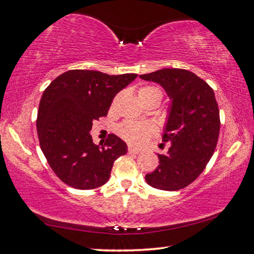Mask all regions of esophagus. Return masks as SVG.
<instances>
[{"label":"esophagus","mask_w":254,"mask_h":254,"mask_svg":"<svg viewBox=\"0 0 254 254\" xmlns=\"http://www.w3.org/2000/svg\"><path fill=\"white\" fill-rule=\"evenodd\" d=\"M128 153H129V154H138V153H140V151L137 150V149H135V147L129 146V147H128Z\"/></svg>","instance_id":"obj_1"}]
</instances>
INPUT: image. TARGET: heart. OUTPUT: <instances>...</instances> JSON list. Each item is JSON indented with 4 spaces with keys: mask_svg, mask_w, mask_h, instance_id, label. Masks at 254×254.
I'll return each instance as SVG.
<instances>
[{
    "mask_svg": "<svg viewBox=\"0 0 254 254\" xmlns=\"http://www.w3.org/2000/svg\"><path fill=\"white\" fill-rule=\"evenodd\" d=\"M139 97H147L152 95H157L160 101L162 97L161 89L155 86H144L138 91ZM119 136L124 138L126 142L136 146H142L147 143L155 134V128L151 124H139L134 122H124L122 125H119L117 128Z\"/></svg>",
    "mask_w": 254,
    "mask_h": 254,
    "instance_id": "b5f03b06",
    "label": "heart"
}]
</instances>
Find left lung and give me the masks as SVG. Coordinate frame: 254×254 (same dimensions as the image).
I'll use <instances>...</instances> for the list:
<instances>
[{"label":"left lung","instance_id":"left-lung-1","mask_svg":"<svg viewBox=\"0 0 254 254\" xmlns=\"http://www.w3.org/2000/svg\"><path fill=\"white\" fill-rule=\"evenodd\" d=\"M139 77L161 85L171 100L162 136L170 147L158 154L159 166L145 181L158 190L184 189L200 176L216 149L220 118L213 89L185 69H160Z\"/></svg>","mask_w":254,"mask_h":254}]
</instances>
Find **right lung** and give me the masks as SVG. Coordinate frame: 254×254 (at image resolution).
I'll use <instances>...</instances> for the list:
<instances>
[{
	"label": "right lung",
	"instance_id": "right-lung-1",
	"mask_svg": "<svg viewBox=\"0 0 254 254\" xmlns=\"http://www.w3.org/2000/svg\"><path fill=\"white\" fill-rule=\"evenodd\" d=\"M136 73L110 76L94 70H69L43 93L37 114L41 149L54 174L77 190H93L110 178L114 162L127 153L122 138L109 135L93 143V120L108 115L112 100Z\"/></svg>",
	"mask_w": 254,
	"mask_h": 254
}]
</instances>
